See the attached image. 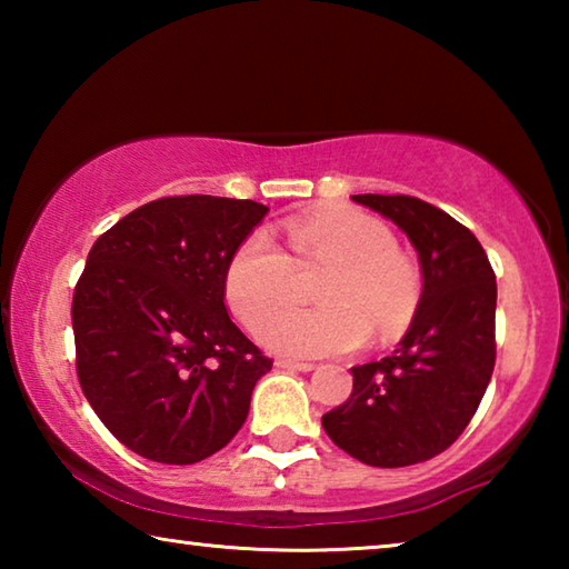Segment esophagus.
I'll return each instance as SVG.
<instances>
[{"instance_id": "34e87169", "label": "esophagus", "mask_w": 569, "mask_h": 569, "mask_svg": "<svg viewBox=\"0 0 569 569\" xmlns=\"http://www.w3.org/2000/svg\"><path fill=\"white\" fill-rule=\"evenodd\" d=\"M276 366H281V369H288V371H313L316 363L311 361H293V359H278Z\"/></svg>"}]
</instances>
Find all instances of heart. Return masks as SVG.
<instances>
[{
  "label": "heart",
  "mask_w": 569,
  "mask_h": 569,
  "mask_svg": "<svg viewBox=\"0 0 569 569\" xmlns=\"http://www.w3.org/2000/svg\"><path fill=\"white\" fill-rule=\"evenodd\" d=\"M286 246L297 264L329 262L317 287L316 309H295L267 318L290 295L292 264L276 240L258 230L230 253L223 273L226 301L248 329L278 353H343L369 339L401 331L421 296L417 261L393 246L389 226L356 208H333L286 223Z\"/></svg>",
  "instance_id": "1"
}]
</instances>
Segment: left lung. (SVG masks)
Listing matches in <instances>:
<instances>
[{
    "mask_svg": "<svg viewBox=\"0 0 569 569\" xmlns=\"http://www.w3.org/2000/svg\"><path fill=\"white\" fill-rule=\"evenodd\" d=\"M417 248L423 291L409 331L379 361L353 366V391L323 413L336 447L371 467H409L459 439L497 359V281L469 228L411 196H353Z\"/></svg>",
    "mask_w": 569,
    "mask_h": 569,
    "instance_id": "1",
    "label": "left lung"
}]
</instances>
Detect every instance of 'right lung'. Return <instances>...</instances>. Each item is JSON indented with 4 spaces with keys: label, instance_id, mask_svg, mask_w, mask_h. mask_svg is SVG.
Masks as SVG:
<instances>
[{
    "label": "right lung",
    "instance_id": "obj_1",
    "mask_svg": "<svg viewBox=\"0 0 569 569\" xmlns=\"http://www.w3.org/2000/svg\"><path fill=\"white\" fill-rule=\"evenodd\" d=\"M266 213L256 200L170 196L94 240L72 296L77 379L134 455L196 465L243 427L273 361L230 321L223 273Z\"/></svg>",
    "mask_w": 569,
    "mask_h": 569
}]
</instances>
